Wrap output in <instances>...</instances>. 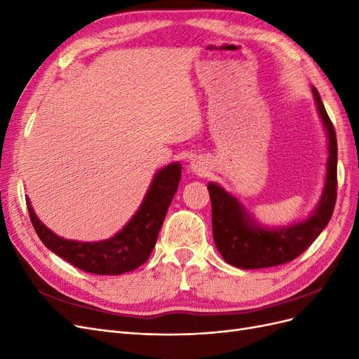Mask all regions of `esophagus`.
I'll list each match as a JSON object with an SVG mask.
<instances>
[{
  "instance_id": "1",
  "label": "esophagus",
  "mask_w": 359,
  "mask_h": 359,
  "mask_svg": "<svg viewBox=\"0 0 359 359\" xmlns=\"http://www.w3.org/2000/svg\"><path fill=\"white\" fill-rule=\"evenodd\" d=\"M190 168L193 172H196V173H205L206 170H208V168L205 166L203 160H201V158H193L190 163Z\"/></svg>"
}]
</instances>
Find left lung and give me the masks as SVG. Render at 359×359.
<instances>
[{"mask_svg":"<svg viewBox=\"0 0 359 359\" xmlns=\"http://www.w3.org/2000/svg\"><path fill=\"white\" fill-rule=\"evenodd\" d=\"M313 95L327 130L330 153L325 187L316 210L304 222L268 229L257 224L235 196L219 184L210 182L214 243L227 264L243 269L287 264L306 252L331 220L337 199V137L334 126L314 86Z\"/></svg>","mask_w":359,"mask_h":359,"instance_id":"8db88e82","label":"left lung"}]
</instances>
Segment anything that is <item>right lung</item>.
<instances>
[{
	"mask_svg": "<svg viewBox=\"0 0 359 359\" xmlns=\"http://www.w3.org/2000/svg\"><path fill=\"white\" fill-rule=\"evenodd\" d=\"M180 180L181 165L178 161L160 169L133 219L124 226L123 231L104 241L81 243L64 240L37 219L27 198L29 219L41 243L73 266L85 273L100 276L124 274L148 260L169 205L178 190Z\"/></svg>",
	"mask_w": 359,
	"mask_h": 359,
	"instance_id": "1",
	"label": "right lung"
}]
</instances>
